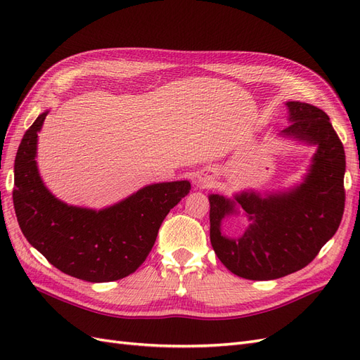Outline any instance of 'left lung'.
Masks as SVG:
<instances>
[{"label": "left lung", "instance_id": "obj_1", "mask_svg": "<svg viewBox=\"0 0 360 360\" xmlns=\"http://www.w3.org/2000/svg\"><path fill=\"white\" fill-rule=\"evenodd\" d=\"M291 124L285 135L317 144L307 180L297 189L259 198L242 193L236 200L210 195V242L222 264L234 275L269 281L294 274L319 255L341 224L345 205V153L340 136L324 111L288 102ZM243 210L250 226L233 241L220 234L226 214Z\"/></svg>", "mask_w": 360, "mask_h": 360}]
</instances>
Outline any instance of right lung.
<instances>
[{
    "label": "right lung",
    "instance_id": "obj_1",
    "mask_svg": "<svg viewBox=\"0 0 360 360\" xmlns=\"http://www.w3.org/2000/svg\"><path fill=\"white\" fill-rule=\"evenodd\" d=\"M48 112L36 118L15 159L13 205L27 240L63 274L89 282L122 279L144 263L159 228L191 183H158L101 212L53 198L36 167L37 132Z\"/></svg>",
    "mask_w": 360,
    "mask_h": 360
}]
</instances>
